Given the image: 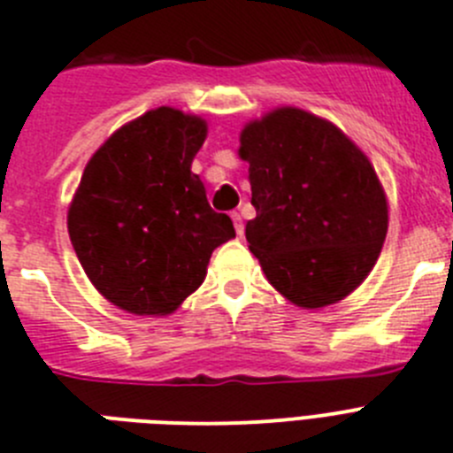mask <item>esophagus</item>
I'll use <instances>...</instances> for the list:
<instances>
[{"label":"esophagus","mask_w":453,"mask_h":453,"mask_svg":"<svg viewBox=\"0 0 453 453\" xmlns=\"http://www.w3.org/2000/svg\"><path fill=\"white\" fill-rule=\"evenodd\" d=\"M231 219H234V224H235V234L240 235V238H242V234H245V224H242V215L240 213H231Z\"/></svg>","instance_id":"esophagus-1"}]
</instances>
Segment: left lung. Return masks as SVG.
<instances>
[{
  "instance_id": "obj_1",
  "label": "left lung",
  "mask_w": 453,
  "mask_h": 453,
  "mask_svg": "<svg viewBox=\"0 0 453 453\" xmlns=\"http://www.w3.org/2000/svg\"><path fill=\"white\" fill-rule=\"evenodd\" d=\"M256 218L250 251L288 302L324 308L365 281L388 234L370 158L329 119L274 108L240 131Z\"/></svg>"
}]
</instances>
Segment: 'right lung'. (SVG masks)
Listing matches in <instances>:
<instances>
[{
	"instance_id": "obj_1",
	"label": "right lung",
	"mask_w": 453,
	"mask_h": 453,
	"mask_svg": "<svg viewBox=\"0 0 453 453\" xmlns=\"http://www.w3.org/2000/svg\"><path fill=\"white\" fill-rule=\"evenodd\" d=\"M206 119L161 106L119 127L83 170L67 231L99 295L134 315H170L206 279L215 247L235 238L190 170Z\"/></svg>"
}]
</instances>
